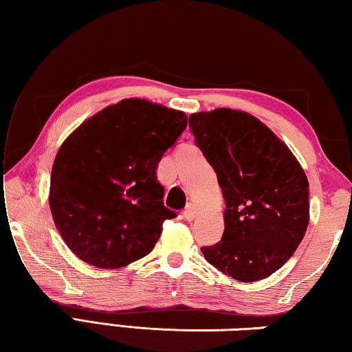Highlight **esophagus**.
Here are the masks:
<instances>
[{
  "mask_svg": "<svg viewBox=\"0 0 352 352\" xmlns=\"http://www.w3.org/2000/svg\"><path fill=\"white\" fill-rule=\"evenodd\" d=\"M183 216H184V219L188 220V222H190V220H194L195 216H197V206H195L194 204H189L186 206V210L183 211Z\"/></svg>",
  "mask_w": 352,
  "mask_h": 352,
  "instance_id": "obj_1",
  "label": "esophagus"
}]
</instances>
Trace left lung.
I'll list each match as a JSON object with an SVG mask.
<instances>
[{
	"label": "left lung",
	"instance_id": "1",
	"mask_svg": "<svg viewBox=\"0 0 352 352\" xmlns=\"http://www.w3.org/2000/svg\"><path fill=\"white\" fill-rule=\"evenodd\" d=\"M195 142L217 174L225 230L205 259L254 283L290 259L309 225V182L295 155L258 118L216 109L189 116Z\"/></svg>",
	"mask_w": 352,
	"mask_h": 352
}]
</instances>
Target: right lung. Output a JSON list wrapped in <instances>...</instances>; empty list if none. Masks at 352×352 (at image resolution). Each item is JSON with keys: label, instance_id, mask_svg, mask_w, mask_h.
<instances>
[{"label": "right lung", "instance_id": "1", "mask_svg": "<svg viewBox=\"0 0 352 352\" xmlns=\"http://www.w3.org/2000/svg\"><path fill=\"white\" fill-rule=\"evenodd\" d=\"M188 126L180 110L122 99L88 118L58 148L50 208L62 239L98 269H121L152 252L164 206L157 178L163 153Z\"/></svg>", "mask_w": 352, "mask_h": 352}]
</instances>
